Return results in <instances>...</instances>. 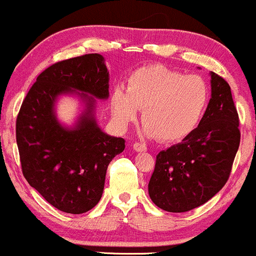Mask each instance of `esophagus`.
I'll use <instances>...</instances> for the list:
<instances>
[{"mask_svg": "<svg viewBox=\"0 0 256 256\" xmlns=\"http://www.w3.org/2000/svg\"><path fill=\"white\" fill-rule=\"evenodd\" d=\"M133 149L136 150V152H146V146H144V144H142V143H134L133 144Z\"/></svg>", "mask_w": 256, "mask_h": 256, "instance_id": "1", "label": "esophagus"}]
</instances>
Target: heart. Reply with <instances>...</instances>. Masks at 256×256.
<instances>
[{"label": "heart", "instance_id": "1", "mask_svg": "<svg viewBox=\"0 0 256 256\" xmlns=\"http://www.w3.org/2000/svg\"><path fill=\"white\" fill-rule=\"evenodd\" d=\"M208 101L204 81L162 65L136 70L128 88L113 90L110 106L122 127L133 122L142 110L143 133L160 142H176L188 136L201 120Z\"/></svg>", "mask_w": 256, "mask_h": 256}]
</instances>
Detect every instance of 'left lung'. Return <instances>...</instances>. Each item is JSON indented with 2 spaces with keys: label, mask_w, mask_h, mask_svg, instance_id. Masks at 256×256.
I'll use <instances>...</instances> for the list:
<instances>
[{
  "label": "left lung",
  "mask_w": 256,
  "mask_h": 256,
  "mask_svg": "<svg viewBox=\"0 0 256 256\" xmlns=\"http://www.w3.org/2000/svg\"><path fill=\"white\" fill-rule=\"evenodd\" d=\"M210 98L198 127L156 155L148 191L168 212L181 213L210 201L226 185L240 143L230 86L210 71Z\"/></svg>",
  "instance_id": "left-lung-1"
}]
</instances>
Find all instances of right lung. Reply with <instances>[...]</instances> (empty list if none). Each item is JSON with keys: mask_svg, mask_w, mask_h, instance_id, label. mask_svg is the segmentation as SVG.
Returning <instances> with one entry per match:
<instances>
[{"mask_svg": "<svg viewBox=\"0 0 256 256\" xmlns=\"http://www.w3.org/2000/svg\"><path fill=\"white\" fill-rule=\"evenodd\" d=\"M110 72L101 54L59 62L36 78L26 96L16 138L23 175L52 206L81 214L92 210L104 194L108 164L124 150V139L108 136L96 120L97 100L110 96ZM62 96L83 104L72 126L57 118Z\"/></svg>", "mask_w": 256, "mask_h": 256, "instance_id": "add662e5", "label": "right lung"}]
</instances>
